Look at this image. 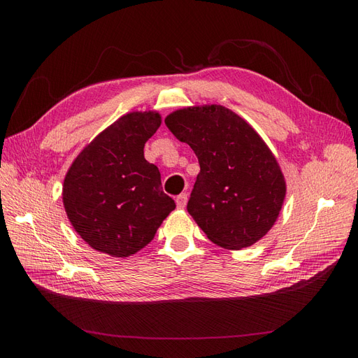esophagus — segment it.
Segmentation results:
<instances>
[{
  "label": "esophagus",
  "instance_id": "34e87169",
  "mask_svg": "<svg viewBox=\"0 0 358 358\" xmlns=\"http://www.w3.org/2000/svg\"><path fill=\"white\" fill-rule=\"evenodd\" d=\"M187 201H188V194H185V192H182V194H179V196L176 197V204H178V208L179 209H183L187 206Z\"/></svg>",
  "mask_w": 358,
  "mask_h": 358
}]
</instances>
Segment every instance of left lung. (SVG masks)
I'll return each instance as SVG.
<instances>
[{"label":"left lung","instance_id":"left-lung-1","mask_svg":"<svg viewBox=\"0 0 358 358\" xmlns=\"http://www.w3.org/2000/svg\"><path fill=\"white\" fill-rule=\"evenodd\" d=\"M166 125L199 158L187 209L208 239L237 251L264 237L282 209L287 185L255 129L220 104L183 107Z\"/></svg>","mask_w":358,"mask_h":358}]
</instances>
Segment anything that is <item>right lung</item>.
<instances>
[{"label": "right lung", "mask_w": 358, "mask_h": 358, "mask_svg": "<svg viewBox=\"0 0 358 358\" xmlns=\"http://www.w3.org/2000/svg\"><path fill=\"white\" fill-rule=\"evenodd\" d=\"M161 125L154 110L121 116L83 148L62 185L69 220L92 249L112 257H129L145 248L175 200L161 188L155 164L143 148Z\"/></svg>", "instance_id": "right-lung-1"}]
</instances>
